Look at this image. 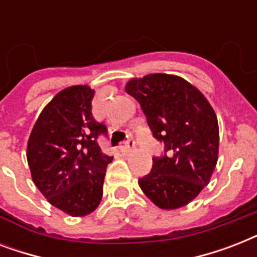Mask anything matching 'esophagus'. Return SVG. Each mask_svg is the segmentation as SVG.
<instances>
[{"label": "esophagus", "mask_w": 257, "mask_h": 257, "mask_svg": "<svg viewBox=\"0 0 257 257\" xmlns=\"http://www.w3.org/2000/svg\"><path fill=\"white\" fill-rule=\"evenodd\" d=\"M133 148H135V141L131 139V140L126 141V143L121 147V151H122V153H125V155H128V153L132 152Z\"/></svg>", "instance_id": "esophagus-1"}]
</instances>
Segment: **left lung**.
I'll return each mask as SVG.
<instances>
[{
	"mask_svg": "<svg viewBox=\"0 0 257 257\" xmlns=\"http://www.w3.org/2000/svg\"><path fill=\"white\" fill-rule=\"evenodd\" d=\"M125 92L139 101L153 136L164 143L167 152L155 157L151 173L139 179L141 191L161 209L185 207L207 187L217 164L215 110L199 89L175 74L132 78Z\"/></svg>",
	"mask_w": 257,
	"mask_h": 257,
	"instance_id": "obj_1",
	"label": "left lung"
}]
</instances>
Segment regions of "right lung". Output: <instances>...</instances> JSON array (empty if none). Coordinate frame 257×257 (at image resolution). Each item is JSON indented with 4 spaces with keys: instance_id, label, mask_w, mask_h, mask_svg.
<instances>
[{
    "instance_id": "right-lung-1",
    "label": "right lung",
    "mask_w": 257,
    "mask_h": 257,
    "mask_svg": "<svg viewBox=\"0 0 257 257\" xmlns=\"http://www.w3.org/2000/svg\"><path fill=\"white\" fill-rule=\"evenodd\" d=\"M93 96L88 85L58 92L40 113L26 147L34 185L53 207L73 217L98 207L113 160L97 144L106 126L93 118Z\"/></svg>"
}]
</instances>
